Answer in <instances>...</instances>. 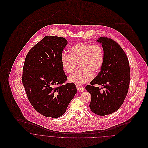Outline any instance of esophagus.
I'll use <instances>...</instances> for the list:
<instances>
[{"label":"esophagus","mask_w":148,"mask_h":148,"mask_svg":"<svg viewBox=\"0 0 148 148\" xmlns=\"http://www.w3.org/2000/svg\"><path fill=\"white\" fill-rule=\"evenodd\" d=\"M76 88H77V89L79 90V91H80V92H83L85 90V88L84 86H82V85H76Z\"/></svg>","instance_id":"obj_1"}]
</instances>
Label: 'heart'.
<instances>
[{
    "label": "heart",
    "mask_w": 148,
    "mask_h": 148,
    "mask_svg": "<svg viewBox=\"0 0 148 148\" xmlns=\"http://www.w3.org/2000/svg\"><path fill=\"white\" fill-rule=\"evenodd\" d=\"M104 60V53L100 45H92L79 42L69 49V54L63 53L61 56L62 66L64 71L69 74L73 72L76 63H80L82 71L75 72L69 76L71 83L83 84L91 81L93 73L99 72Z\"/></svg>",
    "instance_id": "obj_1"
}]
</instances>
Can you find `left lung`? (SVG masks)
Here are the masks:
<instances>
[{
  "label": "left lung",
  "mask_w": 148,
  "mask_h": 148,
  "mask_svg": "<svg viewBox=\"0 0 148 148\" xmlns=\"http://www.w3.org/2000/svg\"><path fill=\"white\" fill-rule=\"evenodd\" d=\"M97 42L104 50V63L97 76L85 89L91 95L90 110L103 116L114 113L123 104L130 83V67L125 52L115 41L99 38ZM94 84L101 85L105 90L102 92Z\"/></svg>",
  "instance_id": "obj_1"
}]
</instances>
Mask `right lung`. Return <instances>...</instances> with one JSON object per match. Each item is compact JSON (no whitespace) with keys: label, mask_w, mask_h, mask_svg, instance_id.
<instances>
[{"label":"right lung","mask_w":148,"mask_h":148,"mask_svg":"<svg viewBox=\"0 0 148 148\" xmlns=\"http://www.w3.org/2000/svg\"><path fill=\"white\" fill-rule=\"evenodd\" d=\"M68 42L64 38L45 36L26 56L22 82L28 99L35 109L47 117L58 118L66 112L77 93L67 79L61 56Z\"/></svg>","instance_id":"obj_1"}]
</instances>
